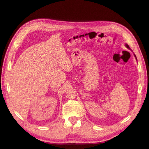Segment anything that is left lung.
<instances>
[{
	"mask_svg": "<svg viewBox=\"0 0 149 149\" xmlns=\"http://www.w3.org/2000/svg\"><path fill=\"white\" fill-rule=\"evenodd\" d=\"M125 47H127V48H129V49H130V47H129V45H127V44H125ZM134 56H135V57H136V55H135V54H134Z\"/></svg>",
	"mask_w": 149,
	"mask_h": 149,
	"instance_id": "1",
	"label": "left lung"
}]
</instances>
